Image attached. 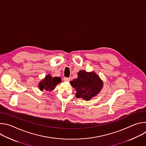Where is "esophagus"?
Segmentation results:
<instances>
[{
    "label": "esophagus",
    "instance_id": "esophagus-1",
    "mask_svg": "<svg viewBox=\"0 0 146 146\" xmlns=\"http://www.w3.org/2000/svg\"><path fill=\"white\" fill-rule=\"evenodd\" d=\"M64 81H70V78H68V77H65L64 78Z\"/></svg>",
    "mask_w": 146,
    "mask_h": 146
}]
</instances>
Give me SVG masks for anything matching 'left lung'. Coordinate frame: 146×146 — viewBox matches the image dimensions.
I'll use <instances>...</instances> for the list:
<instances>
[{"mask_svg":"<svg viewBox=\"0 0 146 146\" xmlns=\"http://www.w3.org/2000/svg\"><path fill=\"white\" fill-rule=\"evenodd\" d=\"M76 91V96L86 100H90L96 96L103 87V82L94 72H88L81 70L77 78L70 82Z\"/></svg>","mask_w":146,"mask_h":146,"instance_id":"left-lung-1","label":"left lung"}]
</instances>
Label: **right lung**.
<instances>
[{"mask_svg":"<svg viewBox=\"0 0 146 146\" xmlns=\"http://www.w3.org/2000/svg\"><path fill=\"white\" fill-rule=\"evenodd\" d=\"M60 82L61 78L60 77H53L50 74H48L44 78L39 82L38 87L41 91L45 90L46 91L51 92Z\"/></svg>","mask_w":146,"mask_h":146,"instance_id":"obj_1","label":"right lung"}]
</instances>
